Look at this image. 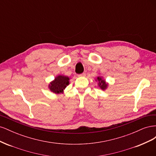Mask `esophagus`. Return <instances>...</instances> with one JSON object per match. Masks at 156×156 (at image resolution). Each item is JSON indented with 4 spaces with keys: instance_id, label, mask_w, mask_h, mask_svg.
Returning <instances> with one entry per match:
<instances>
[{
    "instance_id": "34e87169",
    "label": "esophagus",
    "mask_w": 156,
    "mask_h": 156,
    "mask_svg": "<svg viewBox=\"0 0 156 156\" xmlns=\"http://www.w3.org/2000/svg\"><path fill=\"white\" fill-rule=\"evenodd\" d=\"M86 75V73H83L81 74L80 75H78V77H84Z\"/></svg>"
}]
</instances>
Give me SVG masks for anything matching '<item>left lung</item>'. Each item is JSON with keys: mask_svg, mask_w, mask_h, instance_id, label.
Segmentation results:
<instances>
[{"mask_svg": "<svg viewBox=\"0 0 156 156\" xmlns=\"http://www.w3.org/2000/svg\"><path fill=\"white\" fill-rule=\"evenodd\" d=\"M96 81H98V86L102 90H105L108 86V84L105 83V80H103L102 77H98Z\"/></svg>", "mask_w": 156, "mask_h": 156, "instance_id": "1", "label": "left lung"}]
</instances>
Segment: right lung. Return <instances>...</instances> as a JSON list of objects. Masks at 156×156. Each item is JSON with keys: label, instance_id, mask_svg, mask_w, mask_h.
<instances>
[{"label": "right lung", "instance_id": "right-lung-1", "mask_svg": "<svg viewBox=\"0 0 156 156\" xmlns=\"http://www.w3.org/2000/svg\"><path fill=\"white\" fill-rule=\"evenodd\" d=\"M69 77L64 75H58L54 81L50 83L49 88L51 92L55 94H60L63 92V90L69 84Z\"/></svg>", "mask_w": 156, "mask_h": 156}]
</instances>
